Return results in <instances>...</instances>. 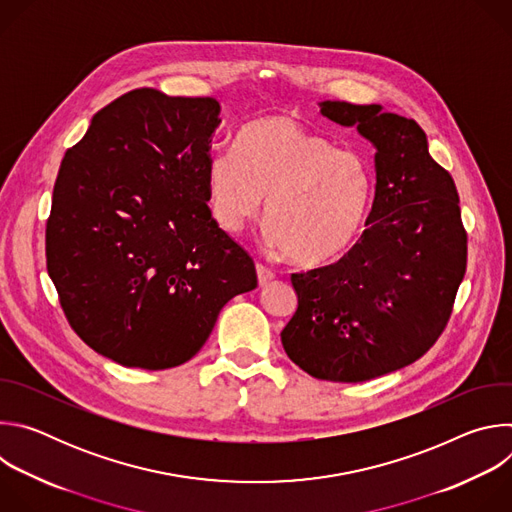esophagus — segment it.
<instances>
[{
  "mask_svg": "<svg viewBox=\"0 0 512 512\" xmlns=\"http://www.w3.org/2000/svg\"><path fill=\"white\" fill-rule=\"evenodd\" d=\"M257 279H259V285H267L271 279H275V273L265 265L257 263Z\"/></svg>",
  "mask_w": 512,
  "mask_h": 512,
  "instance_id": "obj_1",
  "label": "esophagus"
}]
</instances>
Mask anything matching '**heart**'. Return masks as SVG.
<instances>
[{
	"instance_id": "heart-1",
	"label": "heart",
	"mask_w": 512,
	"mask_h": 512,
	"mask_svg": "<svg viewBox=\"0 0 512 512\" xmlns=\"http://www.w3.org/2000/svg\"><path fill=\"white\" fill-rule=\"evenodd\" d=\"M216 223L235 233L265 198L267 239L298 265H320L358 237L373 202V170L360 154L287 115H263L237 135V150L206 164Z\"/></svg>"
}]
</instances>
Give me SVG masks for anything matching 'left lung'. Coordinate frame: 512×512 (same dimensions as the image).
Wrapping results in <instances>:
<instances>
[{
    "instance_id": "8db88e82",
    "label": "left lung",
    "mask_w": 512,
    "mask_h": 512,
    "mask_svg": "<svg viewBox=\"0 0 512 512\" xmlns=\"http://www.w3.org/2000/svg\"><path fill=\"white\" fill-rule=\"evenodd\" d=\"M320 113L375 145V200L342 259L291 273L298 310L281 344L316 379L362 383L407 367L444 332L466 273V231L456 184L413 119L344 101H322Z\"/></svg>"
}]
</instances>
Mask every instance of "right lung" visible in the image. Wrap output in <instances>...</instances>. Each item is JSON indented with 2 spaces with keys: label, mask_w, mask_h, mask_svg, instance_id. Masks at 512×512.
<instances>
[{
  "label": "right lung",
  "mask_w": 512,
  "mask_h": 512,
  "mask_svg": "<svg viewBox=\"0 0 512 512\" xmlns=\"http://www.w3.org/2000/svg\"><path fill=\"white\" fill-rule=\"evenodd\" d=\"M218 115L212 97L135 89L95 113L60 164L48 275L72 330L123 367L190 360L223 306L257 287L253 259L206 204Z\"/></svg>",
  "instance_id": "right-lung-1"
}]
</instances>
